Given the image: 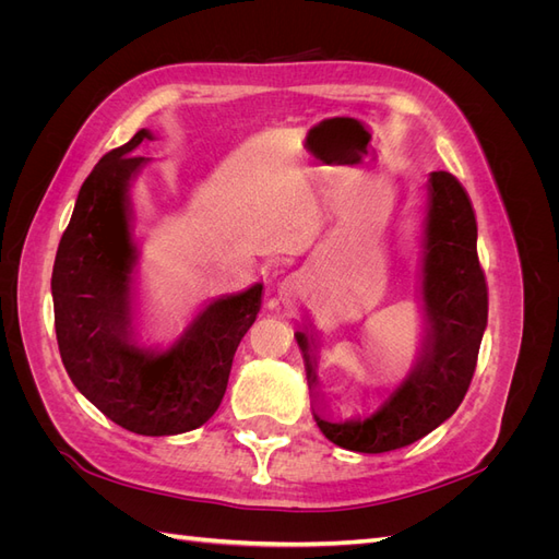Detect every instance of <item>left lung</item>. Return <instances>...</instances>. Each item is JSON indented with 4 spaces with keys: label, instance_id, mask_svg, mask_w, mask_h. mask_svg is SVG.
<instances>
[{
    "label": "left lung",
    "instance_id": "8db88e82",
    "mask_svg": "<svg viewBox=\"0 0 559 559\" xmlns=\"http://www.w3.org/2000/svg\"><path fill=\"white\" fill-rule=\"evenodd\" d=\"M419 257L421 345L411 373L366 417L333 419L317 392L314 326L296 331L306 359L314 421L331 443L380 454L411 445L460 408L487 326V284L478 263L471 200L450 173H431ZM320 405L317 406L316 403Z\"/></svg>",
    "mask_w": 559,
    "mask_h": 559
}]
</instances>
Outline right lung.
I'll list each match as a JSON object with an SVG mask.
<instances>
[{
    "instance_id": "obj_1",
    "label": "right lung",
    "mask_w": 559,
    "mask_h": 559,
    "mask_svg": "<svg viewBox=\"0 0 559 559\" xmlns=\"http://www.w3.org/2000/svg\"><path fill=\"white\" fill-rule=\"evenodd\" d=\"M154 140L146 128L103 156L83 181L56 253L50 294L67 376L99 413L140 436H175L205 425L222 403L235 349L261 310L263 284L218 296L167 347L138 343L132 238L134 181Z\"/></svg>"
}]
</instances>
